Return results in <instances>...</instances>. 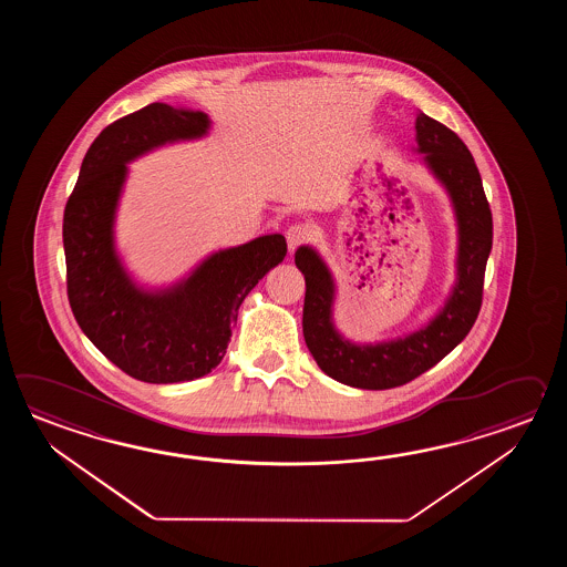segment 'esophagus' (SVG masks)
Masks as SVG:
<instances>
[{
	"label": "esophagus",
	"instance_id": "1",
	"mask_svg": "<svg viewBox=\"0 0 567 567\" xmlns=\"http://www.w3.org/2000/svg\"><path fill=\"white\" fill-rule=\"evenodd\" d=\"M286 239H288L289 254H293L300 245H303V243L310 239V230H308L306 225H291V227L286 230Z\"/></svg>",
	"mask_w": 567,
	"mask_h": 567
}]
</instances>
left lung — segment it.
I'll list each match as a JSON object with an SVG mask.
<instances>
[{"label":"left lung","instance_id":"1","mask_svg":"<svg viewBox=\"0 0 567 567\" xmlns=\"http://www.w3.org/2000/svg\"><path fill=\"white\" fill-rule=\"evenodd\" d=\"M415 142L425 168L446 190L458 229L456 281L427 324L391 340L352 342L334 324L337 281L330 267L310 245L296 251V266L306 278V344L318 367L342 385L381 391L410 383L456 349L481 312L484 269L493 249V215L481 172L458 135L425 113H417Z\"/></svg>","mask_w":567,"mask_h":567}]
</instances>
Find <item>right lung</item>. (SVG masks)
Segmentation results:
<instances>
[{
	"mask_svg": "<svg viewBox=\"0 0 567 567\" xmlns=\"http://www.w3.org/2000/svg\"><path fill=\"white\" fill-rule=\"evenodd\" d=\"M210 132L203 111L152 103L99 133L64 208L66 289L86 338L144 383L194 381L223 361L247 293L284 261V235L206 255L186 278L147 288L123 266L115 218L133 159Z\"/></svg>",
	"mask_w": 567,
	"mask_h": 567,
	"instance_id": "right-lung-1",
	"label": "right lung"
}]
</instances>
